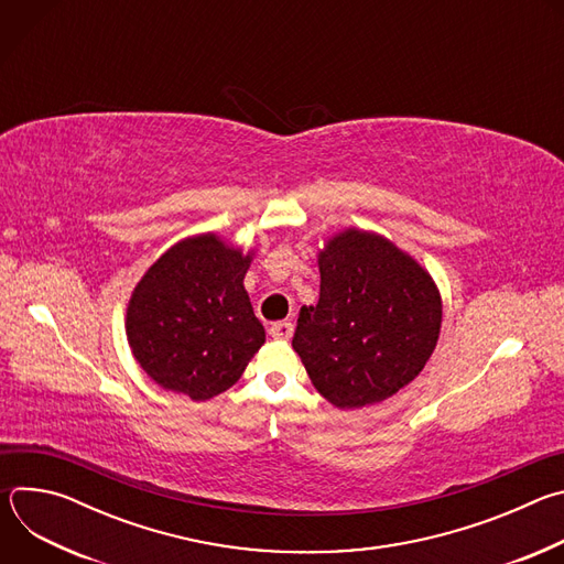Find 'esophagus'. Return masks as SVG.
<instances>
[{
  "label": "esophagus",
  "instance_id": "34e87169",
  "mask_svg": "<svg viewBox=\"0 0 564 564\" xmlns=\"http://www.w3.org/2000/svg\"><path fill=\"white\" fill-rule=\"evenodd\" d=\"M292 333H294V326L290 324V321H276V324L270 326V337H272V339H283V341H288V339L292 337Z\"/></svg>",
  "mask_w": 564,
  "mask_h": 564
}]
</instances>
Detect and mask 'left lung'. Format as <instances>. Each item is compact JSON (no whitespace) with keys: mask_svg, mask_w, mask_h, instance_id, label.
Segmentation results:
<instances>
[{"mask_svg":"<svg viewBox=\"0 0 564 564\" xmlns=\"http://www.w3.org/2000/svg\"><path fill=\"white\" fill-rule=\"evenodd\" d=\"M316 263L318 303L301 307L292 348L333 406L379 404L431 359L442 330L440 288L390 238L359 227L328 236Z\"/></svg>","mask_w":564,"mask_h":564,"instance_id":"obj_1","label":"left lung"}]
</instances>
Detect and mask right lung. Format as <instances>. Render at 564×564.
<instances>
[{
	"instance_id": "1",
	"label": "right lung",
	"mask_w": 564,
	"mask_h": 564,
	"mask_svg": "<svg viewBox=\"0 0 564 564\" xmlns=\"http://www.w3.org/2000/svg\"><path fill=\"white\" fill-rule=\"evenodd\" d=\"M216 231L187 236L135 283L124 316L133 359L165 390L194 401L231 388L265 344L243 279L254 261Z\"/></svg>"
}]
</instances>
